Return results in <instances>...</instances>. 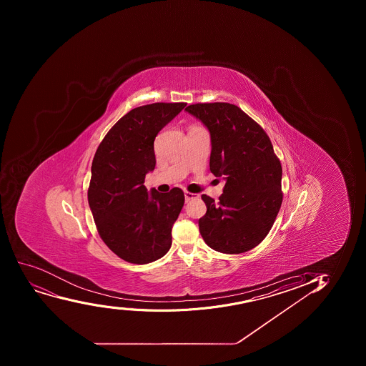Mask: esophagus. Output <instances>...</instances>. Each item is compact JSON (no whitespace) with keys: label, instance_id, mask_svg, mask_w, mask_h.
<instances>
[{"label":"esophagus","instance_id":"1","mask_svg":"<svg viewBox=\"0 0 366 366\" xmlns=\"http://www.w3.org/2000/svg\"><path fill=\"white\" fill-rule=\"evenodd\" d=\"M198 194H194V193L187 192L186 191L185 192V200L186 203H189V200L196 199V198H198Z\"/></svg>","mask_w":366,"mask_h":366}]
</instances>
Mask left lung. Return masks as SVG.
I'll list each match as a JSON object with an SVG mask.
<instances>
[{
	"mask_svg": "<svg viewBox=\"0 0 366 366\" xmlns=\"http://www.w3.org/2000/svg\"><path fill=\"white\" fill-rule=\"evenodd\" d=\"M186 111L210 131L211 173L225 180L218 203L202 196L207 209L199 219L202 237L221 253L253 249L267 236L282 207V164L271 139L232 104H194Z\"/></svg>",
	"mask_w": 366,
	"mask_h": 366,
	"instance_id": "8db88e82",
	"label": "left lung"
}]
</instances>
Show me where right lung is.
Listing matches in <instances>:
<instances>
[{
	"label": "right lung",
	"instance_id": "add662e5",
	"mask_svg": "<svg viewBox=\"0 0 366 366\" xmlns=\"http://www.w3.org/2000/svg\"><path fill=\"white\" fill-rule=\"evenodd\" d=\"M186 102H155L131 109L99 144L88 187L99 235L120 259L144 264L172 246V227L185 203L182 189L148 193L145 174L155 168L154 141Z\"/></svg>",
	"mask_w": 366,
	"mask_h": 366
}]
</instances>
